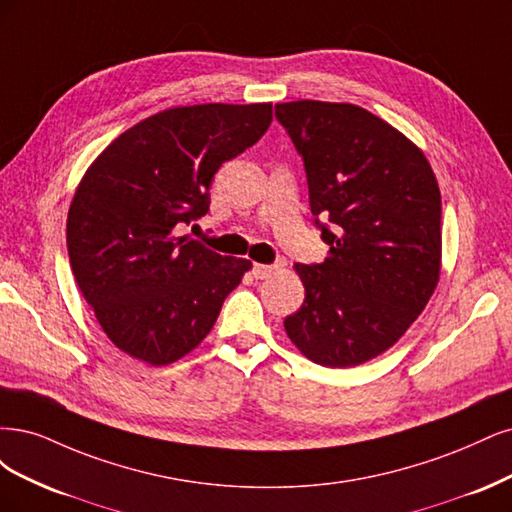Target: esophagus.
Returning a JSON list of instances; mask_svg holds the SVG:
<instances>
[{
  "label": "esophagus",
  "instance_id": "34e87169",
  "mask_svg": "<svg viewBox=\"0 0 512 512\" xmlns=\"http://www.w3.org/2000/svg\"><path fill=\"white\" fill-rule=\"evenodd\" d=\"M274 272H278V266H268V263H255L253 266V274H255V278H259V280H263V278H270Z\"/></svg>",
  "mask_w": 512,
  "mask_h": 512
}]
</instances>
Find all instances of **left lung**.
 Segmentation results:
<instances>
[{"mask_svg":"<svg viewBox=\"0 0 512 512\" xmlns=\"http://www.w3.org/2000/svg\"><path fill=\"white\" fill-rule=\"evenodd\" d=\"M276 119L304 159L329 244L323 263L293 266L306 298L285 332L319 366L366 364L404 336L438 285V180L421 148L366 108L300 100L276 104Z\"/></svg>","mask_w":512,"mask_h":512,"instance_id":"8db88e82","label":"left lung"}]
</instances>
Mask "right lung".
I'll list each match as a JSON object with an SVG mask.
<instances>
[{
	"mask_svg": "<svg viewBox=\"0 0 512 512\" xmlns=\"http://www.w3.org/2000/svg\"><path fill=\"white\" fill-rule=\"evenodd\" d=\"M270 123L272 104L168 108L123 131L82 176L65 229L70 266L104 334L129 357L168 366L191 353L253 268L178 227L204 217L212 176Z\"/></svg>",
	"mask_w": 512,
	"mask_h": 512,
	"instance_id": "obj_1",
	"label": "right lung"
}]
</instances>
